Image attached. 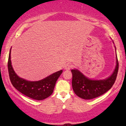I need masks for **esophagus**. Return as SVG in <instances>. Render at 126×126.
<instances>
[{
	"label": "esophagus",
	"mask_w": 126,
	"mask_h": 126,
	"mask_svg": "<svg viewBox=\"0 0 126 126\" xmlns=\"http://www.w3.org/2000/svg\"><path fill=\"white\" fill-rule=\"evenodd\" d=\"M71 67H72L71 65L66 64L65 66V68L64 69H65V70H70V69L71 68Z\"/></svg>",
	"instance_id": "esophagus-1"
}]
</instances>
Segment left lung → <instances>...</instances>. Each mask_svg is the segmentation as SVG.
Listing matches in <instances>:
<instances>
[{"label": "left lung", "instance_id": "obj_1", "mask_svg": "<svg viewBox=\"0 0 126 126\" xmlns=\"http://www.w3.org/2000/svg\"><path fill=\"white\" fill-rule=\"evenodd\" d=\"M112 42L113 43V41ZM115 48L116 50L115 46ZM118 68V57L116 56V66L115 69L111 76L106 79L94 80L85 76L81 72L77 69H72L71 72L73 76L72 88L74 92L77 96L85 100L92 99L102 95L112 87L116 80Z\"/></svg>", "mask_w": 126, "mask_h": 126}]
</instances>
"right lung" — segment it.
<instances>
[{
    "label": "right lung",
    "instance_id": "add662e5",
    "mask_svg": "<svg viewBox=\"0 0 126 126\" xmlns=\"http://www.w3.org/2000/svg\"><path fill=\"white\" fill-rule=\"evenodd\" d=\"M10 49L8 61L10 79L15 88L27 97L37 100H42L53 94L56 82L63 73V70L55 72L41 80L32 81L20 77L12 66Z\"/></svg>",
    "mask_w": 126,
    "mask_h": 126
}]
</instances>
